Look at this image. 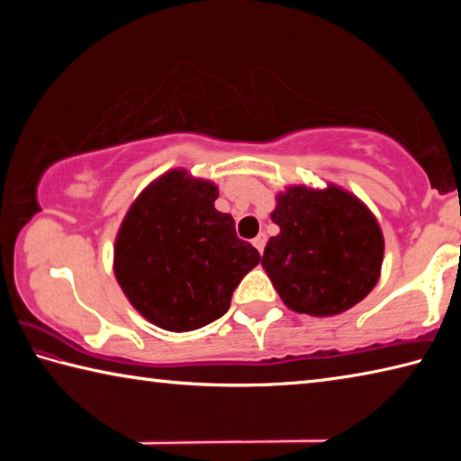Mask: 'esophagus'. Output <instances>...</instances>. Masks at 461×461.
Here are the masks:
<instances>
[{
  "label": "esophagus",
  "instance_id": "34e87169",
  "mask_svg": "<svg viewBox=\"0 0 461 461\" xmlns=\"http://www.w3.org/2000/svg\"><path fill=\"white\" fill-rule=\"evenodd\" d=\"M252 244L262 254L264 252V246H267V236H264V233H260V236H256V240L252 241Z\"/></svg>",
  "mask_w": 461,
  "mask_h": 461
}]
</instances>
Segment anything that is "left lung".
Instances as JSON below:
<instances>
[{"label":"left lung","mask_w":461,"mask_h":461,"mask_svg":"<svg viewBox=\"0 0 461 461\" xmlns=\"http://www.w3.org/2000/svg\"><path fill=\"white\" fill-rule=\"evenodd\" d=\"M270 220L280 231L264 248L262 268L291 311L339 315L376 286L384 236L354 193L333 183L288 185L276 193Z\"/></svg>","instance_id":"8db88e82"}]
</instances>
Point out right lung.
Returning a JSON list of instances; mask_svg holds the SVG:
<instances>
[{
    "label": "right lung",
    "mask_w": 461,
    "mask_h": 461,
    "mask_svg": "<svg viewBox=\"0 0 461 461\" xmlns=\"http://www.w3.org/2000/svg\"><path fill=\"white\" fill-rule=\"evenodd\" d=\"M215 183L173 168L131 203L113 244V275L140 315L167 331L205 327L260 254L215 209Z\"/></svg>",
    "instance_id": "add662e5"
}]
</instances>
